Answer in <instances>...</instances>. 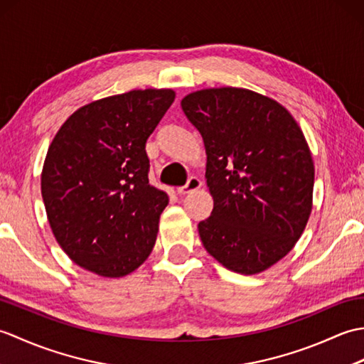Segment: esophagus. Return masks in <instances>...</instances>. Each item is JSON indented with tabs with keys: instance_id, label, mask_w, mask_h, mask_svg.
Instances as JSON below:
<instances>
[{
	"instance_id": "obj_1",
	"label": "esophagus",
	"mask_w": 364,
	"mask_h": 364,
	"mask_svg": "<svg viewBox=\"0 0 364 364\" xmlns=\"http://www.w3.org/2000/svg\"><path fill=\"white\" fill-rule=\"evenodd\" d=\"M202 184H203V183H202V180H200V178L191 176L189 180H188V183L184 184V186L178 188L176 192H178V194H189V192H194V191L202 188Z\"/></svg>"
}]
</instances>
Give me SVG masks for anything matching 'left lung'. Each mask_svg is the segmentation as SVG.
<instances>
[{"label":"left lung","instance_id":"left-lung-1","mask_svg":"<svg viewBox=\"0 0 364 364\" xmlns=\"http://www.w3.org/2000/svg\"><path fill=\"white\" fill-rule=\"evenodd\" d=\"M181 107L206 149L214 200L198 223L206 252L233 272H264L292 250L313 210L314 162L299 123L242 87L191 92Z\"/></svg>","mask_w":364,"mask_h":364}]
</instances>
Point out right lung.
I'll return each mask as SVG.
<instances>
[{
	"instance_id": "add662e5",
	"label": "right lung",
	"mask_w": 364,
	"mask_h": 364,
	"mask_svg": "<svg viewBox=\"0 0 364 364\" xmlns=\"http://www.w3.org/2000/svg\"><path fill=\"white\" fill-rule=\"evenodd\" d=\"M175 100L172 89H137L81 106L54 136L41 186L58 244L106 278L144 264L168 197L149 184L146 139Z\"/></svg>"
}]
</instances>
